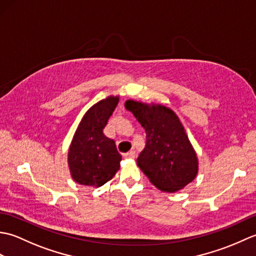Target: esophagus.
<instances>
[{
	"label": "esophagus",
	"mask_w": 256,
	"mask_h": 256,
	"mask_svg": "<svg viewBox=\"0 0 256 256\" xmlns=\"http://www.w3.org/2000/svg\"><path fill=\"white\" fill-rule=\"evenodd\" d=\"M124 157H125V158H130V160H133V158H135V152H134V150H131V152H128V153H126V154H124Z\"/></svg>",
	"instance_id": "34e87169"
}]
</instances>
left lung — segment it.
I'll return each mask as SVG.
<instances>
[{
    "mask_svg": "<svg viewBox=\"0 0 256 256\" xmlns=\"http://www.w3.org/2000/svg\"><path fill=\"white\" fill-rule=\"evenodd\" d=\"M146 133V145L138 166L162 192H175L192 182L198 172V158L175 112L160 104L128 100Z\"/></svg>",
    "mask_w": 256,
    "mask_h": 256,
    "instance_id": "1",
    "label": "left lung"
}]
</instances>
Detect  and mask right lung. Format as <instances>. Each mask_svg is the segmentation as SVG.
Wrapping results in <instances>:
<instances>
[{"label": "right lung", "instance_id": "obj_1", "mask_svg": "<svg viewBox=\"0 0 256 256\" xmlns=\"http://www.w3.org/2000/svg\"><path fill=\"white\" fill-rule=\"evenodd\" d=\"M118 103V96H108L92 106L78 125L68 152V166L76 182L101 187L120 170L122 156L116 142L103 128Z\"/></svg>", "mask_w": 256, "mask_h": 256}]
</instances>
